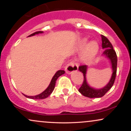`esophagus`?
Returning <instances> with one entry per match:
<instances>
[{"label":"esophagus","instance_id":"34e87169","mask_svg":"<svg viewBox=\"0 0 131 131\" xmlns=\"http://www.w3.org/2000/svg\"><path fill=\"white\" fill-rule=\"evenodd\" d=\"M78 70V65L74 61H70L68 64L66 66L65 71L67 74H71L73 72L77 71Z\"/></svg>","mask_w":131,"mask_h":131}]
</instances>
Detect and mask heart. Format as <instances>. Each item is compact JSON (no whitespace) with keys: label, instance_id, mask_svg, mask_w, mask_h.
Wrapping results in <instances>:
<instances>
[{"label":"heart","instance_id":"obj_1","mask_svg":"<svg viewBox=\"0 0 131 131\" xmlns=\"http://www.w3.org/2000/svg\"><path fill=\"white\" fill-rule=\"evenodd\" d=\"M99 44L95 41H91L88 43L87 39H83L78 44L79 51L84 50L82 55V60L85 63L91 62L97 55L99 50Z\"/></svg>","mask_w":131,"mask_h":131}]
</instances>
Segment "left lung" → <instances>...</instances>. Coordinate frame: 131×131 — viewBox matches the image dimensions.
Listing matches in <instances>:
<instances>
[{
    "label": "left lung",
    "mask_w": 131,
    "mask_h": 131,
    "mask_svg": "<svg viewBox=\"0 0 131 131\" xmlns=\"http://www.w3.org/2000/svg\"><path fill=\"white\" fill-rule=\"evenodd\" d=\"M101 37L102 41V48L104 49L103 54L106 55V57H108V58H110V60H111L112 64L113 74L109 83L105 88H102L101 89H95L91 88L86 82L85 74H86L87 66L85 65V64L79 66V70L83 73L84 81L82 85L79 89V92L81 94L83 95L84 96L89 97V98H99V97H103L112 88L114 82H115L116 76L117 61H118L117 60L116 53L113 49L112 44L109 41V40L103 35H102Z\"/></svg>",
    "instance_id": "1"
}]
</instances>
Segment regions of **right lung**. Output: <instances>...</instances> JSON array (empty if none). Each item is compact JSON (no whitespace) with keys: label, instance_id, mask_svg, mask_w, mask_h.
<instances>
[{"label":"right lung","instance_id":"obj_1","mask_svg":"<svg viewBox=\"0 0 131 131\" xmlns=\"http://www.w3.org/2000/svg\"><path fill=\"white\" fill-rule=\"evenodd\" d=\"M43 31H36V32L32 33L31 34V35L28 36V37L29 36H32L35 35V34H39V33H42ZM64 73V70H59L55 73V75L53 76V77L52 78V81H51L50 84H49V87L45 90L42 93H41L40 94L37 95H35V96H27L26 95L23 94L25 97H27V98L29 99H36V100H40V99H46L47 97H49L50 95L52 94V92H53L54 88H55V82H56L57 79H58V77L61 76V75L63 74Z\"/></svg>","mask_w":131,"mask_h":131}]
</instances>
